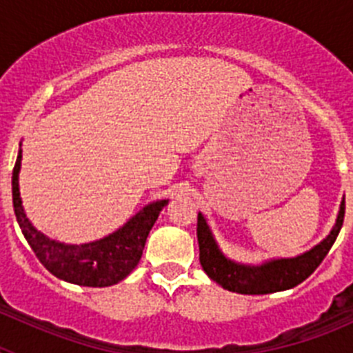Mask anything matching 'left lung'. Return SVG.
<instances>
[{"label": "left lung", "mask_w": 353, "mask_h": 353, "mask_svg": "<svg viewBox=\"0 0 353 353\" xmlns=\"http://www.w3.org/2000/svg\"><path fill=\"white\" fill-rule=\"evenodd\" d=\"M343 219H345V199L339 207L334 228L313 249L295 258H279V260L265 261L263 265H244L224 256L212 235L207 219L198 214L196 232H198L199 244V263L212 281L230 292L244 293V295H265V293L290 290L301 285L318 269V265L322 263L329 249L334 244L336 236L339 235Z\"/></svg>", "instance_id": "8db88e82"}]
</instances>
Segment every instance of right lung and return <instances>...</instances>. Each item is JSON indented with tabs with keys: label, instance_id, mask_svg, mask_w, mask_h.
Masks as SVG:
<instances>
[{
	"label": "right lung",
	"instance_id": "1",
	"mask_svg": "<svg viewBox=\"0 0 353 353\" xmlns=\"http://www.w3.org/2000/svg\"><path fill=\"white\" fill-rule=\"evenodd\" d=\"M23 152L19 150L12 173V198L19 228L33 249L40 263L52 274L67 283L79 286L102 288L125 279L139 263L146 236L157 221L161 210L168 205V199L154 201L127 221L120 230L90 244H63L40 233L24 214L23 199L19 192V171H21Z\"/></svg>",
	"mask_w": 353,
	"mask_h": 353
}]
</instances>
